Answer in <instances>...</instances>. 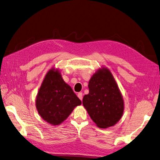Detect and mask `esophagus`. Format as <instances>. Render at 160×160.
<instances>
[{
    "mask_svg": "<svg viewBox=\"0 0 160 160\" xmlns=\"http://www.w3.org/2000/svg\"><path fill=\"white\" fill-rule=\"evenodd\" d=\"M82 92H78V97L79 99L82 101V98H83V96H82Z\"/></svg>",
    "mask_w": 160,
    "mask_h": 160,
    "instance_id": "esophagus-1",
    "label": "esophagus"
}]
</instances>
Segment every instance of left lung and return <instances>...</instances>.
<instances>
[{
  "instance_id": "left-lung-1",
  "label": "left lung",
  "mask_w": 160,
  "mask_h": 160,
  "mask_svg": "<svg viewBox=\"0 0 160 160\" xmlns=\"http://www.w3.org/2000/svg\"><path fill=\"white\" fill-rule=\"evenodd\" d=\"M89 93L83 97V105L98 127L115 125L124 112V101L113 77L107 68L99 69L88 83Z\"/></svg>"
}]
</instances>
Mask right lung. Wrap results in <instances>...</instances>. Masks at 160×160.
<instances>
[{"label":"right lung","mask_w":160,"mask_h":160,"mask_svg":"<svg viewBox=\"0 0 160 160\" xmlns=\"http://www.w3.org/2000/svg\"><path fill=\"white\" fill-rule=\"evenodd\" d=\"M82 104L72 88L65 82L58 70L51 69L45 76L36 101V109L42 119L59 125L73 109Z\"/></svg>","instance_id":"right-lung-1"}]
</instances>
